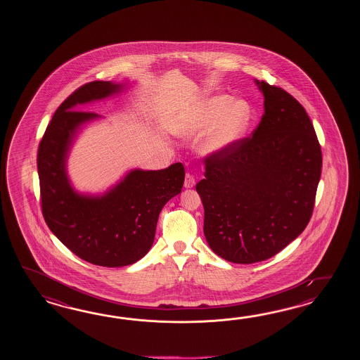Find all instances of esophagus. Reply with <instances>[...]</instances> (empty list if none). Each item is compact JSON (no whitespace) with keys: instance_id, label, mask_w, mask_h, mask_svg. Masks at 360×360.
<instances>
[{"instance_id":"obj_1","label":"esophagus","mask_w":360,"mask_h":360,"mask_svg":"<svg viewBox=\"0 0 360 360\" xmlns=\"http://www.w3.org/2000/svg\"><path fill=\"white\" fill-rule=\"evenodd\" d=\"M195 185V179L191 174H186V176H185V181H184V186L186 188V189H191Z\"/></svg>"}]
</instances>
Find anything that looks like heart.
<instances>
[{"mask_svg":"<svg viewBox=\"0 0 360 360\" xmlns=\"http://www.w3.org/2000/svg\"><path fill=\"white\" fill-rule=\"evenodd\" d=\"M251 120L252 109L247 101L216 95L199 101L189 115L179 120L175 131L185 139L199 138L208 131L202 150L207 155H219L245 138Z\"/></svg>","mask_w":360,"mask_h":360,"instance_id":"heart-1","label":"heart"}]
</instances>
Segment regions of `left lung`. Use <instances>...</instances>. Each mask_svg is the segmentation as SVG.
<instances>
[{
	"label": "left lung",
	"mask_w": 360,
	"mask_h": 360,
	"mask_svg": "<svg viewBox=\"0 0 360 360\" xmlns=\"http://www.w3.org/2000/svg\"><path fill=\"white\" fill-rule=\"evenodd\" d=\"M264 115L251 138L207 157L195 189L203 233L234 264L268 260L304 231L321 180V150L304 107L283 89L255 79Z\"/></svg>",
	"instance_id": "obj_1"
}]
</instances>
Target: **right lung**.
Instances as JSON below:
<instances>
[{
  "label": "right lung",
  "mask_w": 360,
  "mask_h": 360,
  "mask_svg": "<svg viewBox=\"0 0 360 360\" xmlns=\"http://www.w3.org/2000/svg\"><path fill=\"white\" fill-rule=\"evenodd\" d=\"M124 84H84L56 109L37 154L42 214L47 226L72 252L94 265L120 268L143 259L153 245L158 216L183 188L185 169L177 162L158 171H129L109 191L82 194L67 172L78 132L101 115L81 105L123 91Z\"/></svg>",
  "instance_id": "add662e5"
}]
</instances>
